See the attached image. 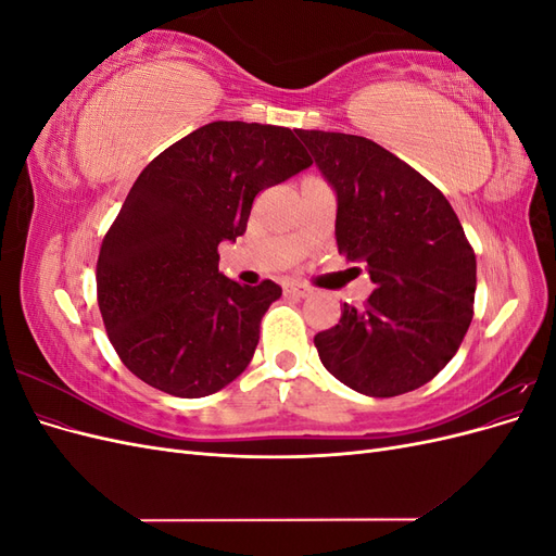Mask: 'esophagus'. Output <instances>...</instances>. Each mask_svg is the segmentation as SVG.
Returning a JSON list of instances; mask_svg holds the SVG:
<instances>
[{
    "instance_id": "1",
    "label": "esophagus",
    "mask_w": 556,
    "mask_h": 556,
    "mask_svg": "<svg viewBox=\"0 0 556 556\" xmlns=\"http://www.w3.org/2000/svg\"><path fill=\"white\" fill-rule=\"evenodd\" d=\"M285 294H288V296H294V299H304V296H308V294H311V290H308V288H304V285H296V282H292V285H288V288H285Z\"/></svg>"
}]
</instances>
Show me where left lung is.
I'll return each mask as SVG.
<instances>
[{
  "instance_id": "left-lung-1",
  "label": "left lung",
  "mask_w": 556,
  "mask_h": 556,
  "mask_svg": "<svg viewBox=\"0 0 556 556\" xmlns=\"http://www.w3.org/2000/svg\"><path fill=\"white\" fill-rule=\"evenodd\" d=\"M336 194V245L376 290L315 336L327 371L366 396L417 390L473 319L476 252L441 190L371 139L296 129Z\"/></svg>"
}]
</instances>
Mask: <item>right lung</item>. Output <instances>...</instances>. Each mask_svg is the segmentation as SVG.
Returning a JSON list of instances; mask_svg holds the SVG:
<instances>
[{"instance_id":"add662e5","label":"right lung","mask_w":556,"mask_h":556,"mask_svg":"<svg viewBox=\"0 0 556 556\" xmlns=\"http://www.w3.org/2000/svg\"><path fill=\"white\" fill-rule=\"evenodd\" d=\"M311 164L288 127L215 121L139 174L97 262L99 311L134 376L199 399L245 371L282 290L223 276L217 245L243 237L262 190Z\"/></svg>"}]
</instances>
